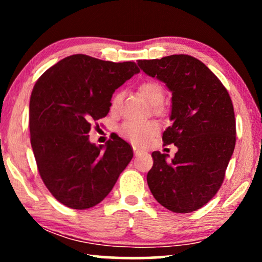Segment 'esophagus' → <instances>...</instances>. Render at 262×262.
I'll use <instances>...</instances> for the list:
<instances>
[{
	"label": "esophagus",
	"instance_id": "obj_1",
	"mask_svg": "<svg viewBox=\"0 0 262 262\" xmlns=\"http://www.w3.org/2000/svg\"><path fill=\"white\" fill-rule=\"evenodd\" d=\"M134 152H135V155L137 156V155H139V154L143 152V151H142L141 149H138V148H134Z\"/></svg>",
	"mask_w": 262,
	"mask_h": 262
}]
</instances>
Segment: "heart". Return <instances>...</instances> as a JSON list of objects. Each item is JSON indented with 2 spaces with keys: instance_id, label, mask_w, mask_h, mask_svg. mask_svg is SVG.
<instances>
[{
  "instance_id": "obj_1",
  "label": "heart",
  "mask_w": 262,
  "mask_h": 262,
  "mask_svg": "<svg viewBox=\"0 0 262 262\" xmlns=\"http://www.w3.org/2000/svg\"><path fill=\"white\" fill-rule=\"evenodd\" d=\"M138 93L150 106H152L155 112L159 111L157 106L162 103L164 98L163 88L159 82L154 80L142 82L138 85ZM120 101L121 93H114L110 102L111 112H117L118 108H119ZM157 131H159V126L154 121H146V123H131V121H127L120 128L121 136L136 145H144L146 142H149L152 137H155Z\"/></svg>"
}]
</instances>
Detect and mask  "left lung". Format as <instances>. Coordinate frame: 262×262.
I'll use <instances>...</instances> for the list:
<instances>
[{
  "label": "left lung",
  "mask_w": 262,
  "mask_h": 262,
  "mask_svg": "<svg viewBox=\"0 0 262 262\" xmlns=\"http://www.w3.org/2000/svg\"><path fill=\"white\" fill-rule=\"evenodd\" d=\"M146 75L171 92L166 144L177 145L174 159L154 151L146 181L166 209L188 213L203 207L223 184L236 143L234 106L227 88L203 62L188 55L138 60Z\"/></svg>",
  "instance_id": "1"
}]
</instances>
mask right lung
<instances>
[{
  "mask_svg": "<svg viewBox=\"0 0 262 262\" xmlns=\"http://www.w3.org/2000/svg\"><path fill=\"white\" fill-rule=\"evenodd\" d=\"M138 73L134 62L73 55L35 82L30 100L31 145L42 182L63 205L95 206L130 163L134 151L124 139L116 136L96 146L88 134L110 112L114 91Z\"/></svg>",
  "mask_w": 262,
  "mask_h": 262,
  "instance_id": "right-lung-1",
  "label": "right lung"
}]
</instances>
